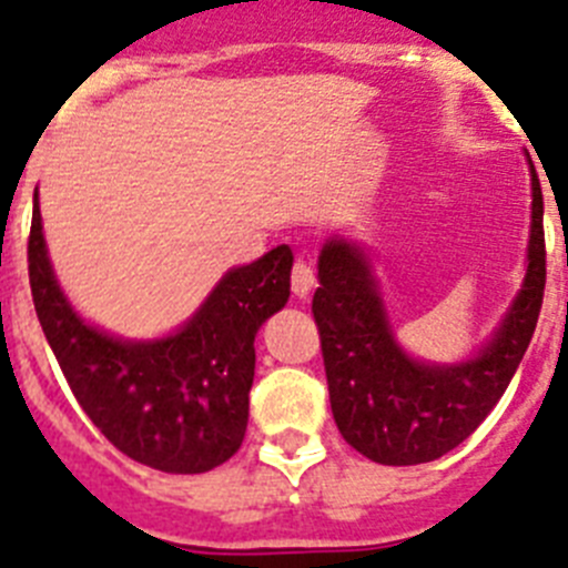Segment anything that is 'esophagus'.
Returning a JSON list of instances; mask_svg holds the SVG:
<instances>
[{
    "mask_svg": "<svg viewBox=\"0 0 568 568\" xmlns=\"http://www.w3.org/2000/svg\"><path fill=\"white\" fill-rule=\"evenodd\" d=\"M313 284H315L313 267H310L304 258H295L293 273H290V287H293V293L298 295V298H304V295L313 290Z\"/></svg>",
    "mask_w": 568,
    "mask_h": 568,
    "instance_id": "1",
    "label": "esophagus"
}]
</instances>
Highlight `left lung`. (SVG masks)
I'll list each match as a JSON object with an SVG mask.
<instances>
[{"label":"left lung","instance_id":"1","mask_svg":"<svg viewBox=\"0 0 568 568\" xmlns=\"http://www.w3.org/2000/svg\"><path fill=\"white\" fill-rule=\"evenodd\" d=\"M313 315L338 433L375 464L413 466L464 444L506 393L538 327L546 287L544 193L531 168L529 270L518 301L478 358L409 361L389 333L364 250L329 241L318 258Z\"/></svg>","mask_w":568,"mask_h":568}]
</instances>
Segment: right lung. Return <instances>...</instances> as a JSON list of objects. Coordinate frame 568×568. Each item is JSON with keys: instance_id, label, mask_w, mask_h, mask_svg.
<instances>
[{"instance_id": "obj_1", "label": "right lung", "mask_w": 568, "mask_h": 568, "mask_svg": "<svg viewBox=\"0 0 568 568\" xmlns=\"http://www.w3.org/2000/svg\"><path fill=\"white\" fill-rule=\"evenodd\" d=\"M290 270L293 250L281 244L224 275L182 333L128 344L70 310L50 270L39 204L28 235L30 295L70 393L119 453L170 475H199L239 453L255 333L287 304Z\"/></svg>"}]
</instances>
